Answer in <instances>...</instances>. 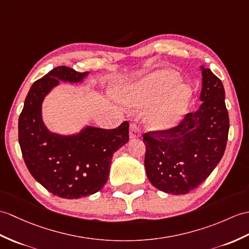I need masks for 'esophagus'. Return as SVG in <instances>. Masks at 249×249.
<instances>
[{
	"label": "esophagus",
	"mask_w": 249,
	"mask_h": 249,
	"mask_svg": "<svg viewBox=\"0 0 249 249\" xmlns=\"http://www.w3.org/2000/svg\"><path fill=\"white\" fill-rule=\"evenodd\" d=\"M140 136H141V131H140V128H139V126L136 123L130 124V127H129V137H130V139H136V138H139Z\"/></svg>",
	"instance_id": "obj_1"
}]
</instances>
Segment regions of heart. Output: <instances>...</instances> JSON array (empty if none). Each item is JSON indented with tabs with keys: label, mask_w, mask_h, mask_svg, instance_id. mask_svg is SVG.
Returning <instances> with one entry per match:
<instances>
[{
	"label": "heart",
	"mask_w": 249,
	"mask_h": 249,
	"mask_svg": "<svg viewBox=\"0 0 249 249\" xmlns=\"http://www.w3.org/2000/svg\"><path fill=\"white\" fill-rule=\"evenodd\" d=\"M179 80L177 73L170 70H161L147 77L137 86L136 94L139 103L143 106L153 105L159 101ZM190 98L187 86L179 85L173 88L163 100L158 103L148 115V124L154 129L163 130L171 128L186 110Z\"/></svg>",
	"instance_id": "1"
}]
</instances>
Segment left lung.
<instances>
[{"mask_svg": "<svg viewBox=\"0 0 249 249\" xmlns=\"http://www.w3.org/2000/svg\"><path fill=\"white\" fill-rule=\"evenodd\" d=\"M201 69V105L177 126L143 135L144 165L155 188L170 194H187L204 182L226 148L229 117L221 79Z\"/></svg>", "mask_w": 249, "mask_h": 249, "instance_id": "left-lung-1", "label": "left lung"}]
</instances>
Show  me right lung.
Masks as SVG:
<instances>
[{"instance_id": "obj_1", "label": "right lung", "mask_w": 249, "mask_h": 249, "mask_svg": "<svg viewBox=\"0 0 249 249\" xmlns=\"http://www.w3.org/2000/svg\"><path fill=\"white\" fill-rule=\"evenodd\" d=\"M89 72L57 67L36 80L19 118V144L24 162L36 180L61 198L74 199L98 192L110 172L113 154L129 140V123L114 129L87 126L78 134L51 132L42 120V102L61 82L80 83Z\"/></svg>"}]
</instances>
